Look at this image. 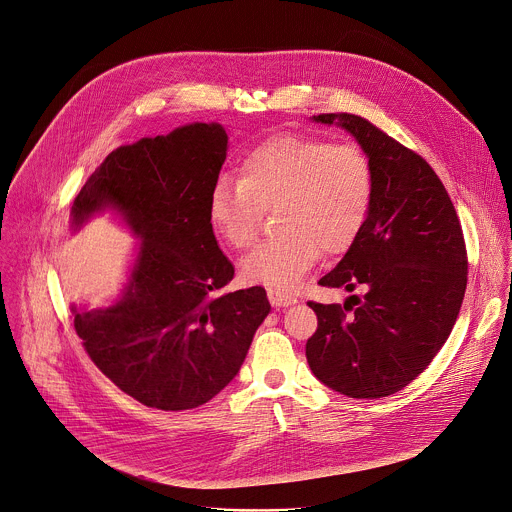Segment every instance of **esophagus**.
Here are the masks:
<instances>
[{
    "instance_id": "esophagus-1",
    "label": "esophagus",
    "mask_w": 512,
    "mask_h": 512,
    "mask_svg": "<svg viewBox=\"0 0 512 512\" xmlns=\"http://www.w3.org/2000/svg\"><path fill=\"white\" fill-rule=\"evenodd\" d=\"M267 297L271 301L273 307H291L297 303V299L289 293H283V291H277V289H269L267 291Z\"/></svg>"
}]
</instances>
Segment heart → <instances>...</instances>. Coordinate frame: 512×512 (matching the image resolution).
<instances>
[{
	"label": "heart",
	"instance_id": "b5f03b06",
	"mask_svg": "<svg viewBox=\"0 0 512 512\" xmlns=\"http://www.w3.org/2000/svg\"><path fill=\"white\" fill-rule=\"evenodd\" d=\"M373 201V169L353 143L283 133L249 151L239 181H219L209 197V223L233 249H247L263 211L275 213L279 237L241 265L245 281L291 291L321 251L345 253L359 237Z\"/></svg>",
	"mask_w": 512,
	"mask_h": 512
}]
</instances>
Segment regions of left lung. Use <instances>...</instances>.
Listing matches in <instances>:
<instances>
[{
	"label": "left lung",
	"instance_id": "8db88e82",
	"mask_svg": "<svg viewBox=\"0 0 512 512\" xmlns=\"http://www.w3.org/2000/svg\"><path fill=\"white\" fill-rule=\"evenodd\" d=\"M313 123L351 133L373 169V201L357 241L321 287L355 291L341 305L309 303L319 327L307 363L353 399L389 397L417 379L449 339L467 289V251L453 201L433 167L359 115ZM351 310V314L346 311Z\"/></svg>",
	"mask_w": 512,
	"mask_h": 512
}]
</instances>
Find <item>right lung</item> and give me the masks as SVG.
Returning <instances> with one entry per match:
<instances>
[{
    "label": "right lung",
    "mask_w": 512,
    "mask_h": 512,
    "mask_svg": "<svg viewBox=\"0 0 512 512\" xmlns=\"http://www.w3.org/2000/svg\"><path fill=\"white\" fill-rule=\"evenodd\" d=\"M227 141L221 123L195 121L121 145L71 205V233L111 213L139 241L113 301L69 309L101 373L153 409H195L221 393L271 311L263 287L221 293L235 269L209 223V197Z\"/></svg>",
    "instance_id": "obj_1"
}]
</instances>
